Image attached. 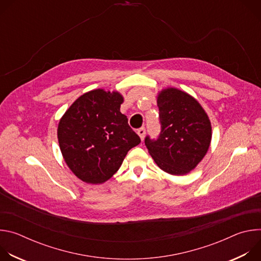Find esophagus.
Returning <instances> with one entry per match:
<instances>
[{"instance_id": "34e87169", "label": "esophagus", "mask_w": 261, "mask_h": 261, "mask_svg": "<svg viewBox=\"0 0 261 261\" xmlns=\"http://www.w3.org/2000/svg\"><path fill=\"white\" fill-rule=\"evenodd\" d=\"M137 134L139 135L140 139H141V140H143V139H144V135H145V128H144V127L139 128V129L137 130Z\"/></svg>"}]
</instances>
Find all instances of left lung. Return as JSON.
<instances>
[{
	"mask_svg": "<svg viewBox=\"0 0 261 261\" xmlns=\"http://www.w3.org/2000/svg\"><path fill=\"white\" fill-rule=\"evenodd\" d=\"M161 132L159 137H145L144 142L156 164L165 172L184 175L203 159L212 140L211 121L191 95L166 88L157 97Z\"/></svg>",
	"mask_w": 261,
	"mask_h": 261,
	"instance_id": "left-lung-1",
	"label": "left lung"
}]
</instances>
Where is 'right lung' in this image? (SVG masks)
<instances>
[{
	"mask_svg": "<svg viewBox=\"0 0 261 261\" xmlns=\"http://www.w3.org/2000/svg\"><path fill=\"white\" fill-rule=\"evenodd\" d=\"M123 102L117 91L96 89L79 97L60 120L58 139L63 158L85 182L109 179L140 142L120 111Z\"/></svg>",
	"mask_w": 261,
	"mask_h": 261,
	"instance_id": "obj_1",
	"label": "right lung"
}]
</instances>
